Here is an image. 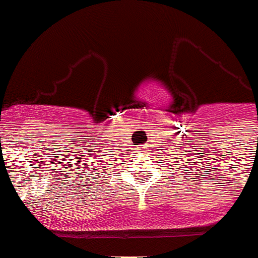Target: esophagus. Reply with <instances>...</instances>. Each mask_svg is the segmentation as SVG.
I'll return each instance as SVG.
<instances>
[{
	"mask_svg": "<svg viewBox=\"0 0 258 258\" xmlns=\"http://www.w3.org/2000/svg\"><path fill=\"white\" fill-rule=\"evenodd\" d=\"M147 146H138V147H136V152H138V154H144V152H146V150H147Z\"/></svg>",
	"mask_w": 258,
	"mask_h": 258,
	"instance_id": "1",
	"label": "esophagus"
}]
</instances>
